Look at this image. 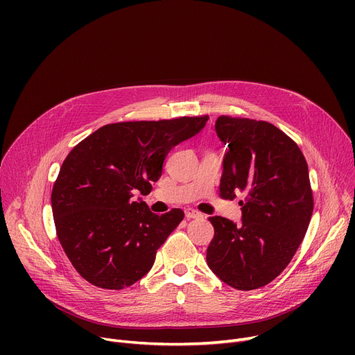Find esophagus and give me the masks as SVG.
<instances>
[{
  "label": "esophagus",
  "instance_id": "1",
  "mask_svg": "<svg viewBox=\"0 0 355 355\" xmlns=\"http://www.w3.org/2000/svg\"><path fill=\"white\" fill-rule=\"evenodd\" d=\"M201 216L202 214L200 211L194 210V209H185V217H187V218H198Z\"/></svg>",
  "mask_w": 355,
  "mask_h": 355
}]
</instances>
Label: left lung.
I'll use <instances>...</instances> for the list:
<instances>
[{
    "instance_id": "obj_1",
    "label": "left lung",
    "mask_w": 355,
    "mask_h": 355,
    "mask_svg": "<svg viewBox=\"0 0 355 355\" xmlns=\"http://www.w3.org/2000/svg\"><path fill=\"white\" fill-rule=\"evenodd\" d=\"M216 132L227 145L220 196L245 191L241 225L214 216L207 265L239 291L270 284L302 243L313 211L308 164L285 132L265 121L218 116Z\"/></svg>"
}]
</instances>
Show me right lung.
<instances>
[{
	"instance_id": "add662e5",
	"label": "right lung",
	"mask_w": 355,
	"mask_h": 355,
	"mask_svg": "<svg viewBox=\"0 0 355 355\" xmlns=\"http://www.w3.org/2000/svg\"><path fill=\"white\" fill-rule=\"evenodd\" d=\"M209 116L109 123L74 146L53 185L60 245L92 285L123 289L151 270L184 211L155 214L141 198L162 174L166 154L197 135Z\"/></svg>"
}]
</instances>
